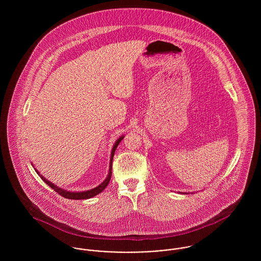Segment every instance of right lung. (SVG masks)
Instances as JSON below:
<instances>
[{"label":"right lung","instance_id":"right-lung-1","mask_svg":"<svg viewBox=\"0 0 261 261\" xmlns=\"http://www.w3.org/2000/svg\"><path fill=\"white\" fill-rule=\"evenodd\" d=\"M122 139H123V137H120V138L116 141V143L114 144V146H113V148H112V156H111V164H110V173H109L108 178H107V179H106V181H105V182H102L99 186H97L96 188L92 189V190L85 191V192H77V193H75V192H67L66 190H62V189H60V188L55 186L54 184H52L51 182H49L48 180H46L44 177H42V176H40V177L42 178V180H43V181H44L48 186L51 187V188H52V189H53L57 194L61 195V196H62V197H64V198L72 199V200H82V199H89V198H92V197L96 196L97 194H99L100 192H102V191L107 188V186L109 185V183H110V181H111V178H112V166L113 154H114V151H115L116 147L118 146V144L121 142V140H122ZM38 175H39V173H38Z\"/></svg>","mask_w":261,"mask_h":261}]
</instances>
